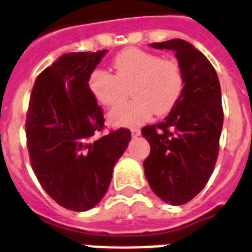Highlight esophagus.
<instances>
[{
    "mask_svg": "<svg viewBox=\"0 0 252 252\" xmlns=\"http://www.w3.org/2000/svg\"><path fill=\"white\" fill-rule=\"evenodd\" d=\"M139 134H141V130H139V128H131V135H133L134 138L138 137Z\"/></svg>",
    "mask_w": 252,
    "mask_h": 252,
    "instance_id": "1",
    "label": "esophagus"
}]
</instances>
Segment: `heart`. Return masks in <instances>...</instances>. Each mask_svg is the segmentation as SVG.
Here are the masks:
<instances>
[{"mask_svg":"<svg viewBox=\"0 0 252 252\" xmlns=\"http://www.w3.org/2000/svg\"><path fill=\"white\" fill-rule=\"evenodd\" d=\"M115 75L105 69L93 70L89 77L90 90L98 102L117 106L131 90L133 99L115 107L110 121L119 126H138L153 113L166 115L177 106L185 89L182 67L175 60L130 47L113 60Z\"/></svg>","mask_w":252,"mask_h":252,"instance_id":"heart-1","label":"heart"}]
</instances>
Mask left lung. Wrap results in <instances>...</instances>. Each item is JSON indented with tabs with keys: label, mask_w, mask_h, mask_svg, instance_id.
<instances>
[{
	"label": "left lung",
	"mask_w": 252,
	"mask_h": 252,
	"mask_svg": "<svg viewBox=\"0 0 252 252\" xmlns=\"http://www.w3.org/2000/svg\"><path fill=\"white\" fill-rule=\"evenodd\" d=\"M151 46L175 53L185 89L163 122L142 128L150 143L145 175L160 199L185 205L203 190L217 163L223 126L220 85L213 65L191 43L170 39Z\"/></svg>",
	"instance_id": "left-lung-1"
}]
</instances>
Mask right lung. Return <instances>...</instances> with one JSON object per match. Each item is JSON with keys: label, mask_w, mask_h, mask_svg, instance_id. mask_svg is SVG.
<instances>
[{"label": "right lung", "mask_w": 252, "mask_h": 252, "mask_svg": "<svg viewBox=\"0 0 252 252\" xmlns=\"http://www.w3.org/2000/svg\"><path fill=\"white\" fill-rule=\"evenodd\" d=\"M106 50L69 53L34 82L26 113V146L35 177L65 209L86 211L103 198L113 169L131 139L128 128L105 130L89 77Z\"/></svg>", "instance_id": "add662e5"}]
</instances>
